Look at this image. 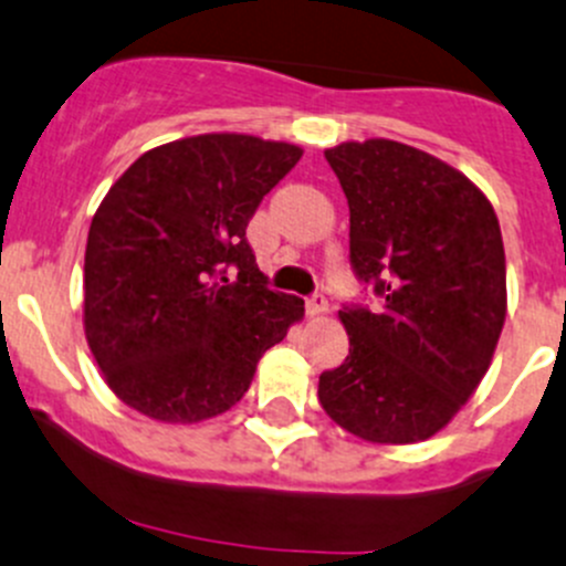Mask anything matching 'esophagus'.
I'll return each mask as SVG.
<instances>
[{
	"label": "esophagus",
	"mask_w": 566,
	"mask_h": 566,
	"mask_svg": "<svg viewBox=\"0 0 566 566\" xmlns=\"http://www.w3.org/2000/svg\"><path fill=\"white\" fill-rule=\"evenodd\" d=\"M305 311L311 313V316H318V313L327 311V296L322 294V291H316V294H311L305 300Z\"/></svg>",
	"instance_id": "esophagus-1"
}]
</instances>
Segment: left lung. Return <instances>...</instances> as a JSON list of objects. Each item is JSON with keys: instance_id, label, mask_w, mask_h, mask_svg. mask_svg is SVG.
Masks as SVG:
<instances>
[{"instance_id": "8db88e82", "label": "left lung", "mask_w": 566, "mask_h": 566, "mask_svg": "<svg viewBox=\"0 0 566 566\" xmlns=\"http://www.w3.org/2000/svg\"><path fill=\"white\" fill-rule=\"evenodd\" d=\"M349 203V264L377 305L338 311L349 355L318 377L338 427L371 443L432 438L471 399L506 318L490 200L446 161L394 139L324 150Z\"/></svg>"}]
</instances>
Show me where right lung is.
I'll use <instances>...</instances> for the list:
<instances>
[{"label": "right lung", "mask_w": 566, "mask_h": 566, "mask_svg": "<svg viewBox=\"0 0 566 566\" xmlns=\"http://www.w3.org/2000/svg\"><path fill=\"white\" fill-rule=\"evenodd\" d=\"M289 143L200 134L139 156L101 200L85 250V333L112 394L195 423L231 410L305 302L272 291L248 222L300 161Z\"/></svg>", "instance_id": "1"}]
</instances>
